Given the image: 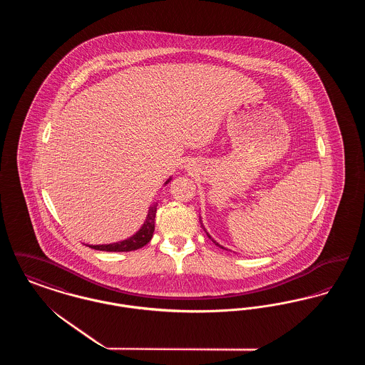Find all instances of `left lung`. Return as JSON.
Masks as SVG:
<instances>
[{
  "label": "left lung",
  "instance_id": "8db88e82",
  "mask_svg": "<svg viewBox=\"0 0 365 365\" xmlns=\"http://www.w3.org/2000/svg\"><path fill=\"white\" fill-rule=\"evenodd\" d=\"M200 222H201V220H200ZM201 226H202V223H201ZM207 234H208V232H207ZM208 237H209V234H208ZM209 238H210V237H209ZM210 240H212V238H210ZM212 241H213V240H212ZM213 243H216V245H217V246H220V245H219V243L215 242V241H213ZM220 247H222V249H225V247H223V246H220Z\"/></svg>",
  "mask_w": 365,
  "mask_h": 365
}]
</instances>
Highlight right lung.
<instances>
[{"label":"right lung","instance_id":"obj_1","mask_svg":"<svg viewBox=\"0 0 365 365\" xmlns=\"http://www.w3.org/2000/svg\"><path fill=\"white\" fill-rule=\"evenodd\" d=\"M156 210L157 205L150 207L145 225L140 227L138 232L135 235H133L131 238L122 241V242L110 243V245H90V247L96 249V250H104V252H131V250H137V249L143 247L153 237Z\"/></svg>","mask_w":365,"mask_h":365}]
</instances>
